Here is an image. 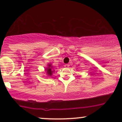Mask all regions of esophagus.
<instances>
[{
    "mask_svg": "<svg viewBox=\"0 0 122 122\" xmlns=\"http://www.w3.org/2000/svg\"><path fill=\"white\" fill-rule=\"evenodd\" d=\"M64 66H65V68H69V64H65V65H64Z\"/></svg>",
    "mask_w": 122,
    "mask_h": 122,
    "instance_id": "1",
    "label": "esophagus"
}]
</instances>
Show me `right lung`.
Segmentation results:
<instances>
[{
    "instance_id": "1",
    "label": "right lung",
    "mask_w": 122,
    "mask_h": 122,
    "mask_svg": "<svg viewBox=\"0 0 122 122\" xmlns=\"http://www.w3.org/2000/svg\"><path fill=\"white\" fill-rule=\"evenodd\" d=\"M53 66L51 64H48L47 67L45 69V71L46 72V74L48 76H51L52 75L53 73L54 72V70L53 69Z\"/></svg>"
}]
</instances>
